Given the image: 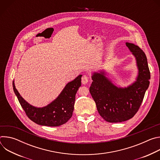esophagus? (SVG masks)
I'll return each instance as SVG.
<instances>
[{
  "mask_svg": "<svg viewBox=\"0 0 160 160\" xmlns=\"http://www.w3.org/2000/svg\"><path fill=\"white\" fill-rule=\"evenodd\" d=\"M88 78L87 77H86L85 75H83L82 77V84L83 85H85L88 83Z\"/></svg>",
  "mask_w": 160,
  "mask_h": 160,
  "instance_id": "34e87169",
  "label": "esophagus"
}]
</instances>
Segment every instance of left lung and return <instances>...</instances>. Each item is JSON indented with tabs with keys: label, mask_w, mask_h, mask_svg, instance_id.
<instances>
[{
	"label": "left lung",
	"mask_w": 160,
	"mask_h": 160,
	"mask_svg": "<svg viewBox=\"0 0 160 160\" xmlns=\"http://www.w3.org/2000/svg\"><path fill=\"white\" fill-rule=\"evenodd\" d=\"M136 61L138 74L136 80L125 87H118L101 70L92 75L89 88L99 115L106 122L118 123L132 118L139 110L151 77L145 53L133 43L126 42Z\"/></svg>",
	"instance_id": "obj_1"
}]
</instances>
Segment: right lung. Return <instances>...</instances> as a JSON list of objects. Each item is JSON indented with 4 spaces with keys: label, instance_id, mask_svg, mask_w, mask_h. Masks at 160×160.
Here are the masks:
<instances>
[{
    "label": "right lung",
    "instance_id": "obj_1",
    "mask_svg": "<svg viewBox=\"0 0 160 160\" xmlns=\"http://www.w3.org/2000/svg\"><path fill=\"white\" fill-rule=\"evenodd\" d=\"M82 75L68 82L58 98L47 106L37 108L27 102L16 88L14 81L13 90L28 117L35 123L49 127H58L66 123L73 115L75 95L81 86Z\"/></svg>",
    "mask_w": 160,
    "mask_h": 160
}]
</instances>
